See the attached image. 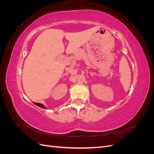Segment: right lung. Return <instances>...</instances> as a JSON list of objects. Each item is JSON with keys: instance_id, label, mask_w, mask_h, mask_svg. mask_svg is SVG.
<instances>
[{"instance_id": "add662e5", "label": "right lung", "mask_w": 154, "mask_h": 154, "mask_svg": "<svg viewBox=\"0 0 154 154\" xmlns=\"http://www.w3.org/2000/svg\"><path fill=\"white\" fill-rule=\"evenodd\" d=\"M34 104H35L36 105L41 107V108H42V109H45V107L44 106V105H43L42 104H41V103H34Z\"/></svg>"}]
</instances>
